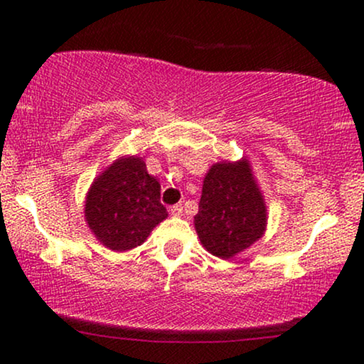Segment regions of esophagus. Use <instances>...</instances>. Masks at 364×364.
<instances>
[{"mask_svg": "<svg viewBox=\"0 0 364 364\" xmlns=\"http://www.w3.org/2000/svg\"><path fill=\"white\" fill-rule=\"evenodd\" d=\"M169 212H171V215H174V217L181 215V214H183V207H181V203H176V205L171 207V208H169Z\"/></svg>", "mask_w": 364, "mask_h": 364, "instance_id": "esophagus-1", "label": "esophagus"}]
</instances>
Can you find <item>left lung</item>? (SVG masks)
Wrapping results in <instances>:
<instances>
[{"mask_svg":"<svg viewBox=\"0 0 364 364\" xmlns=\"http://www.w3.org/2000/svg\"><path fill=\"white\" fill-rule=\"evenodd\" d=\"M265 224V203L248 162L212 166L195 215V229L207 252L232 258L262 237Z\"/></svg>","mask_w":364,"mask_h":364,"instance_id":"8db88e82","label":"left lung"}]
</instances>
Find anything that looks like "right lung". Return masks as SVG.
I'll list each match as a JSON object with an SVG mask.
<instances>
[{
	"mask_svg": "<svg viewBox=\"0 0 364 364\" xmlns=\"http://www.w3.org/2000/svg\"><path fill=\"white\" fill-rule=\"evenodd\" d=\"M168 217L161 185L140 157H124L94 181L85 202V219L97 240L114 252H127L147 240Z\"/></svg>",
	"mask_w": 364,
	"mask_h": 364,
	"instance_id": "right-lung-1",
	"label": "right lung"
}]
</instances>
